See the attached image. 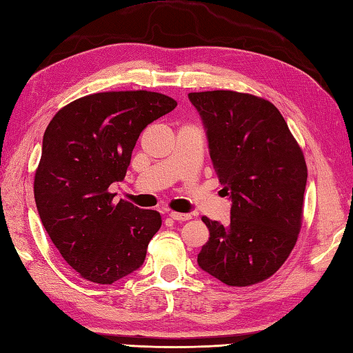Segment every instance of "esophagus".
Here are the masks:
<instances>
[{
  "label": "esophagus",
  "instance_id": "esophagus-1",
  "mask_svg": "<svg viewBox=\"0 0 353 353\" xmlns=\"http://www.w3.org/2000/svg\"><path fill=\"white\" fill-rule=\"evenodd\" d=\"M170 216L176 221H188V220H191L190 214H181V212H174V211L170 212Z\"/></svg>",
  "mask_w": 353,
  "mask_h": 353
}]
</instances>
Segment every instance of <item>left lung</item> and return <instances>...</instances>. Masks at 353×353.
<instances>
[{"label": "left lung", "mask_w": 353, "mask_h": 353, "mask_svg": "<svg viewBox=\"0 0 353 353\" xmlns=\"http://www.w3.org/2000/svg\"><path fill=\"white\" fill-rule=\"evenodd\" d=\"M188 99L232 200L229 226L201 219L209 241L199 267L230 287H249L273 276L296 245L308 179L305 157L273 103L235 91L191 92Z\"/></svg>", "instance_id": "1"}]
</instances>
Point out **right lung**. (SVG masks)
<instances>
[{"mask_svg": "<svg viewBox=\"0 0 353 353\" xmlns=\"http://www.w3.org/2000/svg\"><path fill=\"white\" fill-rule=\"evenodd\" d=\"M176 106L157 92H99L66 104L45 130L36 208L52 244L83 279L110 285L144 264L161 214L114 203L109 186L125 177L141 132Z\"/></svg>", "mask_w": 353, "mask_h": 353, "instance_id": "add662e5", "label": "right lung"}]
</instances>
